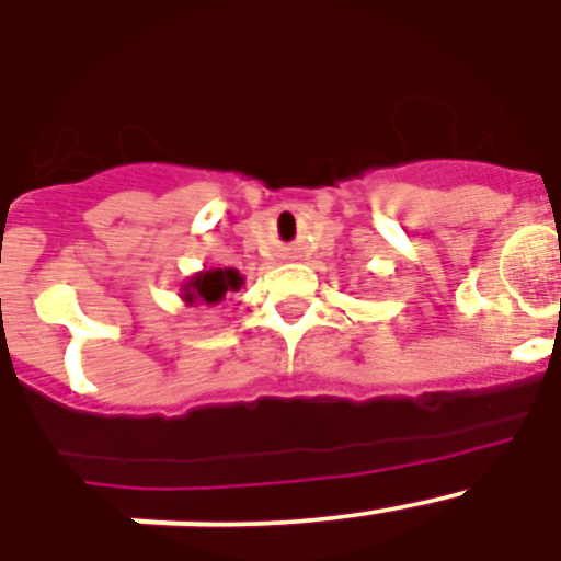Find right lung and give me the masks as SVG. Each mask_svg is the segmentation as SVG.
I'll return each mask as SVG.
<instances>
[{
    "mask_svg": "<svg viewBox=\"0 0 561 561\" xmlns=\"http://www.w3.org/2000/svg\"><path fill=\"white\" fill-rule=\"evenodd\" d=\"M244 286V275L232 266H213L191 275L182 284L185 306H216L225 300L227 291H238Z\"/></svg>",
    "mask_w": 561,
    "mask_h": 561,
    "instance_id": "1",
    "label": "right lung"
}]
</instances>
